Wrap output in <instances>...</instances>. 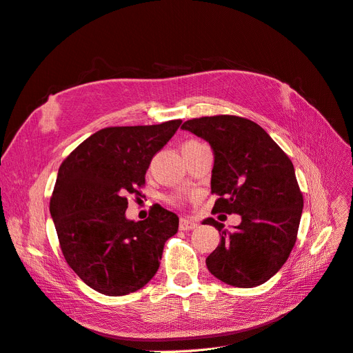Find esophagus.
<instances>
[{
	"label": "esophagus",
	"instance_id": "1",
	"mask_svg": "<svg viewBox=\"0 0 353 353\" xmlns=\"http://www.w3.org/2000/svg\"><path fill=\"white\" fill-rule=\"evenodd\" d=\"M197 228V222L193 219H188V218H181L179 221V230L183 231H190V230H194Z\"/></svg>",
	"mask_w": 353,
	"mask_h": 353
}]
</instances>
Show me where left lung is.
I'll use <instances>...</instances> for the list:
<instances>
[{
  "mask_svg": "<svg viewBox=\"0 0 353 353\" xmlns=\"http://www.w3.org/2000/svg\"><path fill=\"white\" fill-rule=\"evenodd\" d=\"M210 144L213 212L239 213L240 225L227 231L213 218L203 222L221 234L206 259L222 283L256 287L281 270L296 243L303 196L292 160L263 128L239 116L191 119L181 126Z\"/></svg>",
  "mask_w": 353,
  "mask_h": 353,
  "instance_id": "obj_1",
  "label": "left lung"
}]
</instances>
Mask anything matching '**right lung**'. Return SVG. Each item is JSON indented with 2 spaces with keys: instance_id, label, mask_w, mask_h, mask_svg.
<instances>
[{
  "instance_id": "right-lung-1",
  "label": "right lung",
  "mask_w": 353,
  "mask_h": 353,
  "mask_svg": "<svg viewBox=\"0 0 353 353\" xmlns=\"http://www.w3.org/2000/svg\"><path fill=\"white\" fill-rule=\"evenodd\" d=\"M181 123L104 128L61 163L50 213L66 262L95 292L130 294L157 272L179 218L157 205L144 221L128 219L126 196H141L153 156Z\"/></svg>"
}]
</instances>
